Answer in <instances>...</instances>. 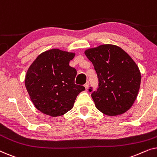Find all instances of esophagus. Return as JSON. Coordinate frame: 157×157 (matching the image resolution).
Here are the masks:
<instances>
[{"instance_id": "esophagus-1", "label": "esophagus", "mask_w": 157, "mask_h": 157, "mask_svg": "<svg viewBox=\"0 0 157 157\" xmlns=\"http://www.w3.org/2000/svg\"><path fill=\"white\" fill-rule=\"evenodd\" d=\"M89 82H86V83H85V85H84V87H85L86 90H88V89H89Z\"/></svg>"}]
</instances>
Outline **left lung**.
I'll return each mask as SVG.
<instances>
[{
	"mask_svg": "<svg viewBox=\"0 0 157 157\" xmlns=\"http://www.w3.org/2000/svg\"><path fill=\"white\" fill-rule=\"evenodd\" d=\"M98 78V88L91 94L96 109L110 117L127 111L136 100L141 73L130 56L120 47L104 44L86 49ZM89 91H92L91 88Z\"/></svg>",
	"mask_w": 157,
	"mask_h": 157,
	"instance_id": "obj_1",
	"label": "left lung"
}]
</instances>
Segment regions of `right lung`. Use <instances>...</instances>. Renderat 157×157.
<instances>
[{"label":"right lung","mask_w":157,"mask_h":157,"mask_svg":"<svg viewBox=\"0 0 157 157\" xmlns=\"http://www.w3.org/2000/svg\"><path fill=\"white\" fill-rule=\"evenodd\" d=\"M74 56L75 53L52 48L38 55L29 66L25 86L34 106L44 114H65L85 90L74 83L76 70L69 66Z\"/></svg>","instance_id":"1"}]
</instances>
